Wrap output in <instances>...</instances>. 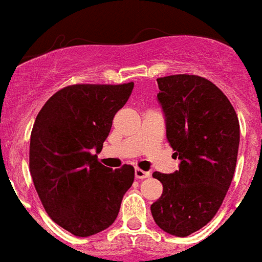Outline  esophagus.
<instances>
[{"label":"esophagus","instance_id":"obj_1","mask_svg":"<svg viewBox=\"0 0 262 262\" xmlns=\"http://www.w3.org/2000/svg\"><path fill=\"white\" fill-rule=\"evenodd\" d=\"M151 176V173L147 171H143V169L140 168H135V178L136 179H146V178H149Z\"/></svg>","mask_w":262,"mask_h":262}]
</instances>
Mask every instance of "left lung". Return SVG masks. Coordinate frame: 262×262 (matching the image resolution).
I'll use <instances>...</instances> for the list:
<instances>
[{"label": "left lung", "instance_id": "8db88e82", "mask_svg": "<svg viewBox=\"0 0 262 262\" xmlns=\"http://www.w3.org/2000/svg\"><path fill=\"white\" fill-rule=\"evenodd\" d=\"M167 139L180 165L154 172L163 193L151 213L163 231L185 237L207 225L223 204L237 162L240 124L225 94L199 75L158 78Z\"/></svg>", "mask_w": 262, "mask_h": 262}]
</instances>
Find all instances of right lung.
I'll return each instance as SVG.
<instances>
[{
	"instance_id": "1",
	"label": "right lung",
	"mask_w": 262,
	"mask_h": 262,
	"mask_svg": "<svg viewBox=\"0 0 262 262\" xmlns=\"http://www.w3.org/2000/svg\"><path fill=\"white\" fill-rule=\"evenodd\" d=\"M123 84H71L45 103L31 129L29 168L39 200L55 224L87 237L119 213L135 169L104 167L102 151L115 114L133 93Z\"/></svg>"
}]
</instances>
